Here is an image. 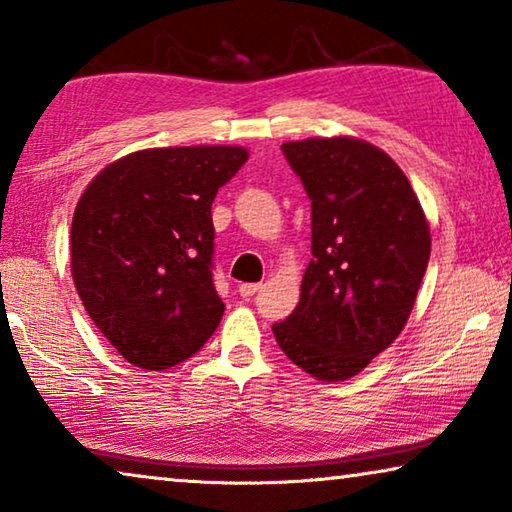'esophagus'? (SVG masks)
<instances>
[{
  "label": "esophagus",
  "instance_id": "34e87169",
  "mask_svg": "<svg viewBox=\"0 0 512 512\" xmlns=\"http://www.w3.org/2000/svg\"><path fill=\"white\" fill-rule=\"evenodd\" d=\"M257 291H262V284H241L239 287V293H241V298H253Z\"/></svg>",
  "mask_w": 512,
  "mask_h": 512
}]
</instances>
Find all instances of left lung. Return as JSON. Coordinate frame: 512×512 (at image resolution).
<instances>
[{
    "instance_id": "8db88e82",
    "label": "left lung",
    "mask_w": 512,
    "mask_h": 512,
    "mask_svg": "<svg viewBox=\"0 0 512 512\" xmlns=\"http://www.w3.org/2000/svg\"><path fill=\"white\" fill-rule=\"evenodd\" d=\"M311 201V262L300 302L273 325L282 352L320 381L361 372L411 316L431 253L409 178L368 142L282 144Z\"/></svg>"
}]
</instances>
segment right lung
Returning <instances> with one entry per match:
<instances>
[{"label":"right lung","mask_w":512,"mask_h":512,"mask_svg":"<svg viewBox=\"0 0 512 512\" xmlns=\"http://www.w3.org/2000/svg\"><path fill=\"white\" fill-rule=\"evenodd\" d=\"M246 160L239 146L146 149L83 192L72 221L76 291L133 366H178L219 327L212 203Z\"/></svg>","instance_id":"1"}]
</instances>
